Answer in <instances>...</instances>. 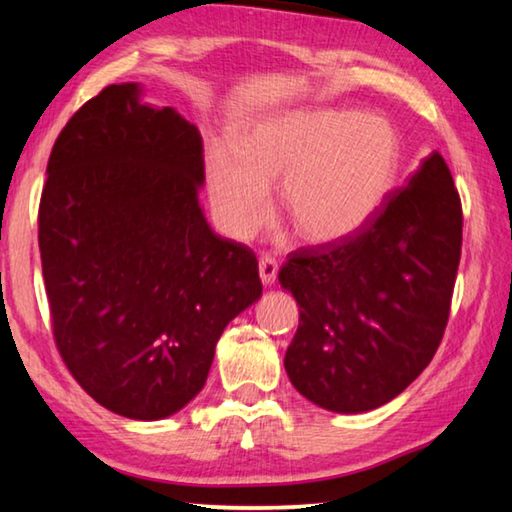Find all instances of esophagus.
Instances as JSON below:
<instances>
[{
  "mask_svg": "<svg viewBox=\"0 0 512 512\" xmlns=\"http://www.w3.org/2000/svg\"><path fill=\"white\" fill-rule=\"evenodd\" d=\"M259 277H262V282L266 284H273L277 280V262L273 257H262L259 259Z\"/></svg>",
  "mask_w": 512,
  "mask_h": 512,
  "instance_id": "1",
  "label": "esophagus"
}]
</instances>
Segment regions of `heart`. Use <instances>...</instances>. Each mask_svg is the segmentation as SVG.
Segmentation results:
<instances>
[{"label": "heart", "instance_id": "heart-1", "mask_svg": "<svg viewBox=\"0 0 512 512\" xmlns=\"http://www.w3.org/2000/svg\"><path fill=\"white\" fill-rule=\"evenodd\" d=\"M404 162L397 126L379 112L293 110L239 137L237 155L212 146L205 176L212 212L232 239H250L271 214L268 185L305 244L354 237L384 210Z\"/></svg>", "mask_w": 512, "mask_h": 512}]
</instances>
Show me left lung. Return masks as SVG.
<instances>
[{
	"label": "left lung",
	"instance_id": "left-lung-1",
	"mask_svg": "<svg viewBox=\"0 0 512 512\" xmlns=\"http://www.w3.org/2000/svg\"><path fill=\"white\" fill-rule=\"evenodd\" d=\"M461 241V198L431 153L357 235L291 253L277 277L300 307L284 357L296 391L334 413L400 395L445 334Z\"/></svg>",
	"mask_w": 512,
	"mask_h": 512
}]
</instances>
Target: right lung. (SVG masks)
<instances>
[{
    "instance_id": "add662e5",
    "label": "right lung",
    "mask_w": 512,
    "mask_h": 512,
    "mask_svg": "<svg viewBox=\"0 0 512 512\" xmlns=\"http://www.w3.org/2000/svg\"><path fill=\"white\" fill-rule=\"evenodd\" d=\"M203 183L198 128L140 83L101 90L51 149L38 244L56 348L124 418L192 402L225 325L262 296L253 250L205 221Z\"/></svg>"
}]
</instances>
